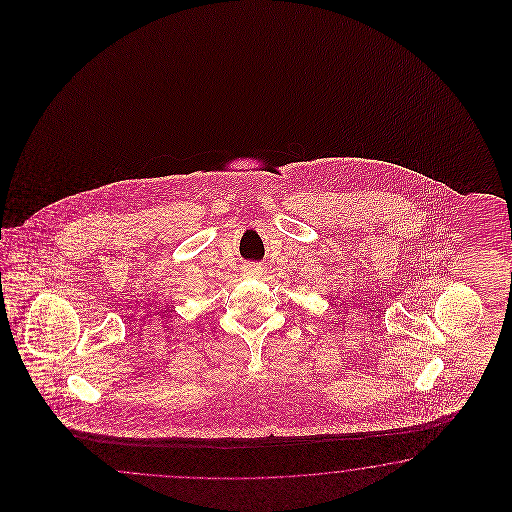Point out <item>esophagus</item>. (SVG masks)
I'll use <instances>...</instances> for the list:
<instances>
[{
  "label": "esophagus",
  "mask_w": 512,
  "mask_h": 512,
  "mask_svg": "<svg viewBox=\"0 0 512 512\" xmlns=\"http://www.w3.org/2000/svg\"><path fill=\"white\" fill-rule=\"evenodd\" d=\"M243 272H245V276H249V278H258L261 272H263V267L256 265V263H249V265L243 267Z\"/></svg>",
  "instance_id": "esophagus-1"
}]
</instances>
